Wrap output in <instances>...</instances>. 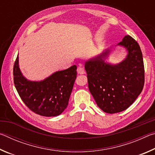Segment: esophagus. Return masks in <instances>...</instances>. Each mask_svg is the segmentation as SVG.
<instances>
[{
	"instance_id": "34e87169",
	"label": "esophagus",
	"mask_w": 155,
	"mask_h": 155,
	"mask_svg": "<svg viewBox=\"0 0 155 155\" xmlns=\"http://www.w3.org/2000/svg\"><path fill=\"white\" fill-rule=\"evenodd\" d=\"M77 73L78 74H83L85 73V70H84V68L83 67H78L77 68Z\"/></svg>"
}]
</instances>
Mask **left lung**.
<instances>
[{"label":"left lung","mask_w":155,"mask_h":155,"mask_svg":"<svg viewBox=\"0 0 155 155\" xmlns=\"http://www.w3.org/2000/svg\"><path fill=\"white\" fill-rule=\"evenodd\" d=\"M117 45L128 54L117 64L105 62L110 49L85 62L88 87L97 105L107 114L124 111L134 103L144 85V65L140 45L126 35Z\"/></svg>","instance_id":"1"}]
</instances>
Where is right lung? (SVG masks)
<instances>
[{"label": "right lung", "instance_id": "obj_1", "mask_svg": "<svg viewBox=\"0 0 155 155\" xmlns=\"http://www.w3.org/2000/svg\"><path fill=\"white\" fill-rule=\"evenodd\" d=\"M76 77L74 65L43 81H31L21 73L18 55L14 65V82L20 97L28 109L42 116H57L66 109Z\"/></svg>", "mask_w": 155, "mask_h": 155}]
</instances>
